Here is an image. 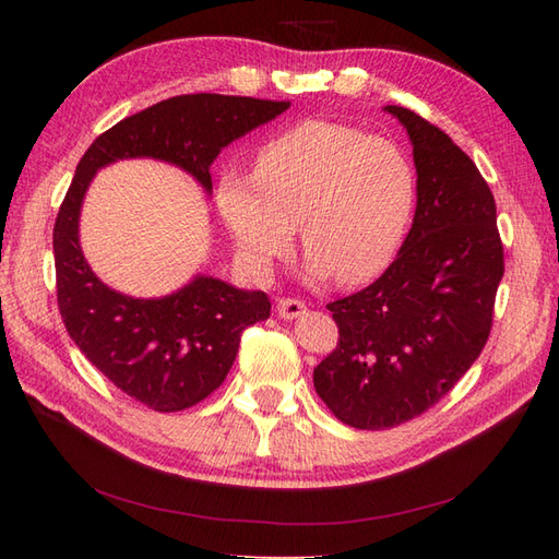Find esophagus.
<instances>
[{
  "mask_svg": "<svg viewBox=\"0 0 559 559\" xmlns=\"http://www.w3.org/2000/svg\"><path fill=\"white\" fill-rule=\"evenodd\" d=\"M302 312H306V302H302L300 298H280L277 300V314L284 317V319H294V317H300Z\"/></svg>",
  "mask_w": 559,
  "mask_h": 559,
  "instance_id": "esophagus-1",
  "label": "esophagus"
}]
</instances>
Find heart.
<instances>
[{
  "instance_id": "1",
  "label": "heart",
  "mask_w": 559,
  "mask_h": 559,
  "mask_svg": "<svg viewBox=\"0 0 559 559\" xmlns=\"http://www.w3.org/2000/svg\"><path fill=\"white\" fill-rule=\"evenodd\" d=\"M417 202L415 170L403 151L359 128L306 121L253 154L251 177L228 173L216 207L238 249L265 270L294 242L308 275L364 284L394 261Z\"/></svg>"
}]
</instances>
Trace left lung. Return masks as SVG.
<instances>
[{"label": "left lung", "instance_id": "1", "mask_svg": "<svg viewBox=\"0 0 559 559\" xmlns=\"http://www.w3.org/2000/svg\"><path fill=\"white\" fill-rule=\"evenodd\" d=\"M384 109L413 140V228L373 284L329 302L337 345L314 368L326 408L370 431L427 413L462 380L492 331L503 277L497 202L476 163L427 118Z\"/></svg>", "mask_w": 559, "mask_h": 559}]
</instances>
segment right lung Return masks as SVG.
Listing matches in <instances>:
<instances>
[{"instance_id":"add662e5","label":"right lung","mask_w":559,"mask_h":559,"mask_svg":"<svg viewBox=\"0 0 559 559\" xmlns=\"http://www.w3.org/2000/svg\"><path fill=\"white\" fill-rule=\"evenodd\" d=\"M286 109L289 103L257 97L177 95L99 134L76 165L53 228L58 310L99 373L151 411L191 408L222 386L242 331L270 317V298L214 277H195L156 300L111 292L79 247L83 193L99 167L138 156L175 163L210 191L218 151Z\"/></svg>"}]
</instances>
